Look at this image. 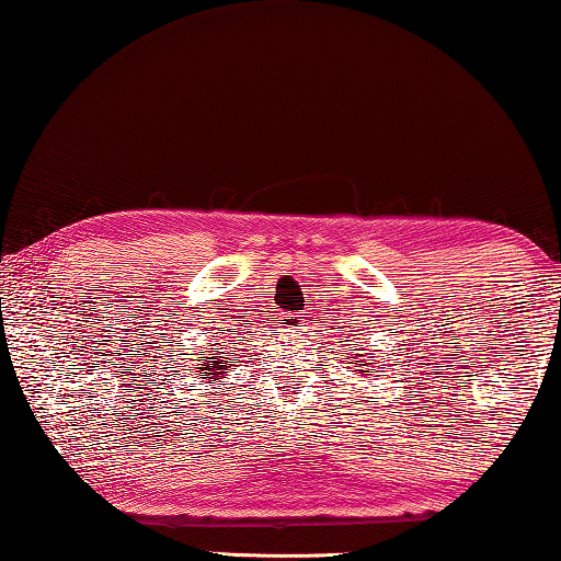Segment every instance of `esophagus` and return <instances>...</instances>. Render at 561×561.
Masks as SVG:
<instances>
[{"instance_id": "esophagus-1", "label": "esophagus", "mask_w": 561, "mask_h": 561, "mask_svg": "<svg viewBox=\"0 0 561 561\" xmlns=\"http://www.w3.org/2000/svg\"><path fill=\"white\" fill-rule=\"evenodd\" d=\"M301 322H305V319H301V314H284L282 317V327H299Z\"/></svg>"}]
</instances>
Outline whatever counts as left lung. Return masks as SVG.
<instances>
[{
    "label": "left lung",
    "mask_w": 561,
    "mask_h": 561,
    "mask_svg": "<svg viewBox=\"0 0 561 561\" xmlns=\"http://www.w3.org/2000/svg\"><path fill=\"white\" fill-rule=\"evenodd\" d=\"M352 359H354V357H352ZM352 364H354V362H352ZM369 364H375V362H371V359H369ZM364 367H367V364H364Z\"/></svg>",
    "instance_id": "obj_1"
}]
</instances>
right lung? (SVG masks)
<instances>
[{
    "label": "right lung",
    "instance_id": "add662e5",
    "mask_svg": "<svg viewBox=\"0 0 561 561\" xmlns=\"http://www.w3.org/2000/svg\"><path fill=\"white\" fill-rule=\"evenodd\" d=\"M209 359H211V357H199L202 364H197V369H199V377H202V379H209V385H215L217 369H225L227 364H225V357H221V359L215 362V364H209Z\"/></svg>",
    "mask_w": 561,
    "mask_h": 561
}]
</instances>
